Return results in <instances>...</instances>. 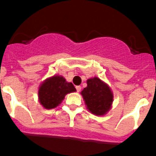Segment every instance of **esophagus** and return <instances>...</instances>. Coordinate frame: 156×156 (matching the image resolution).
Instances as JSON below:
<instances>
[{"instance_id":"1","label":"esophagus","mask_w":156,"mask_h":156,"mask_svg":"<svg viewBox=\"0 0 156 156\" xmlns=\"http://www.w3.org/2000/svg\"><path fill=\"white\" fill-rule=\"evenodd\" d=\"M76 89L78 92H80L81 91V86H76Z\"/></svg>"}]
</instances>
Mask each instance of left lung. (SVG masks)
I'll return each mask as SVG.
<instances>
[{
    "label": "left lung",
    "mask_w": 156,
    "mask_h": 156,
    "mask_svg": "<svg viewBox=\"0 0 156 156\" xmlns=\"http://www.w3.org/2000/svg\"><path fill=\"white\" fill-rule=\"evenodd\" d=\"M81 94L88 111L98 116L106 115L114 101L111 88L97 77L88 78L87 87L83 88Z\"/></svg>",
    "instance_id": "8db88e82"
}]
</instances>
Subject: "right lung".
<instances>
[{
  "label": "right lung",
  "mask_w": 156,
  "mask_h": 156,
  "mask_svg": "<svg viewBox=\"0 0 156 156\" xmlns=\"http://www.w3.org/2000/svg\"><path fill=\"white\" fill-rule=\"evenodd\" d=\"M76 92L72 83L66 81L62 76L54 75L45 79L38 88V99L41 106L47 109H51L61 104L65 96Z\"/></svg>",
  "instance_id": "obj_1"
}]
</instances>
